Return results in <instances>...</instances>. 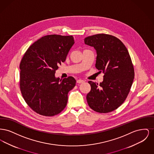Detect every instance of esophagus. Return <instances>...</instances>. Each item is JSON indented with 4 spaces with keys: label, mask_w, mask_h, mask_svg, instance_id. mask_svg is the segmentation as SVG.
Masks as SVG:
<instances>
[{
    "label": "esophagus",
    "mask_w": 154,
    "mask_h": 154,
    "mask_svg": "<svg viewBox=\"0 0 154 154\" xmlns=\"http://www.w3.org/2000/svg\"><path fill=\"white\" fill-rule=\"evenodd\" d=\"M83 82H84V81L83 80L79 79V80H77V83H78V84H81V83H83Z\"/></svg>",
    "instance_id": "1"
}]
</instances>
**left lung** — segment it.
<instances>
[{
	"mask_svg": "<svg viewBox=\"0 0 154 154\" xmlns=\"http://www.w3.org/2000/svg\"><path fill=\"white\" fill-rule=\"evenodd\" d=\"M84 42L95 49V67L104 74L99 85L88 81V105L96 112H110L124 102L130 92L134 77L131 58L124 43L112 35L97 34L85 37Z\"/></svg>",
	"mask_w": 154,
	"mask_h": 154,
	"instance_id": "left-lung-1",
	"label": "left lung"
}]
</instances>
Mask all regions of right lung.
<instances>
[{
    "label": "right lung",
    "instance_id": "1",
    "mask_svg": "<svg viewBox=\"0 0 154 154\" xmlns=\"http://www.w3.org/2000/svg\"><path fill=\"white\" fill-rule=\"evenodd\" d=\"M74 43L73 36L47 35L32 44L22 57L20 90L25 102L40 115L54 116L66 106L76 81L72 76L60 80L55 73Z\"/></svg>",
    "mask_w": 154,
    "mask_h": 154
}]
</instances>
